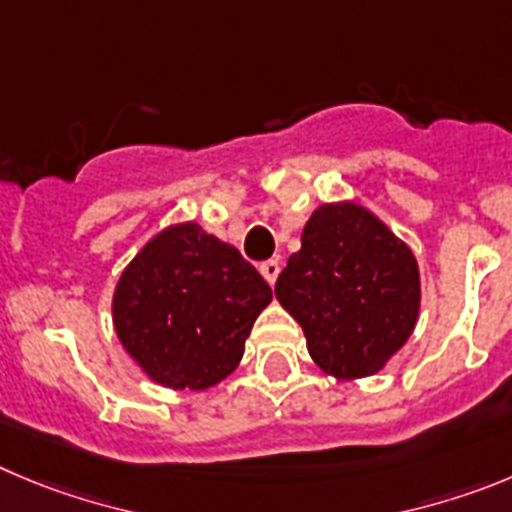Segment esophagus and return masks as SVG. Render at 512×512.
<instances>
[{
	"label": "esophagus",
	"mask_w": 512,
	"mask_h": 512,
	"mask_svg": "<svg viewBox=\"0 0 512 512\" xmlns=\"http://www.w3.org/2000/svg\"><path fill=\"white\" fill-rule=\"evenodd\" d=\"M260 272L267 283L275 285V280H278V275H280V260H265L260 265Z\"/></svg>",
	"instance_id": "1"
}]
</instances>
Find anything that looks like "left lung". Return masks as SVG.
<instances>
[{
	"label": "left lung",
	"mask_w": 512,
	"mask_h": 512,
	"mask_svg": "<svg viewBox=\"0 0 512 512\" xmlns=\"http://www.w3.org/2000/svg\"><path fill=\"white\" fill-rule=\"evenodd\" d=\"M300 323L313 361L338 379H361L412 336L419 267L384 222L351 202L323 204L275 283Z\"/></svg>",
	"instance_id": "8db88e82"
}]
</instances>
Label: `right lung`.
<instances>
[{
  "label": "right lung",
  "mask_w": 512,
  "mask_h": 512,
  "mask_svg": "<svg viewBox=\"0 0 512 512\" xmlns=\"http://www.w3.org/2000/svg\"><path fill=\"white\" fill-rule=\"evenodd\" d=\"M270 300V285L240 250L186 222L156 234L123 270L113 323L151 379L209 389L237 369Z\"/></svg>",
  "instance_id": "add662e5"
}]
</instances>
